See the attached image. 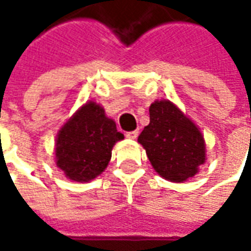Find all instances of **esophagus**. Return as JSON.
I'll list each match as a JSON object with an SVG mask.
<instances>
[{
	"instance_id": "obj_1",
	"label": "esophagus",
	"mask_w": 251,
	"mask_h": 251,
	"mask_svg": "<svg viewBox=\"0 0 251 251\" xmlns=\"http://www.w3.org/2000/svg\"><path fill=\"white\" fill-rule=\"evenodd\" d=\"M137 137H138V131L137 130L127 131V133H126V138H129V140H136Z\"/></svg>"
}]
</instances>
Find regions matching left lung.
Segmentation results:
<instances>
[{"instance_id": "1", "label": "left lung", "mask_w": 251, "mask_h": 251, "mask_svg": "<svg viewBox=\"0 0 251 251\" xmlns=\"http://www.w3.org/2000/svg\"><path fill=\"white\" fill-rule=\"evenodd\" d=\"M149 115L151 122L141 131L138 142L153 169L172 183L194 177L207 160L204 137L198 125L168 99L154 100Z\"/></svg>"}]
</instances>
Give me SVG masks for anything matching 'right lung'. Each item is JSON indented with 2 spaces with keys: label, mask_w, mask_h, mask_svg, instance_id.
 I'll list each match as a JSON object with an SVG mask.
<instances>
[{
  "label": "right lung",
  "mask_w": 251,
  "mask_h": 251,
  "mask_svg": "<svg viewBox=\"0 0 251 251\" xmlns=\"http://www.w3.org/2000/svg\"><path fill=\"white\" fill-rule=\"evenodd\" d=\"M124 140L117 125L97 102L88 100L60 127L55 140V163L67 179L88 183L109 165L115 142Z\"/></svg>",
  "instance_id": "add662e5"
}]
</instances>
